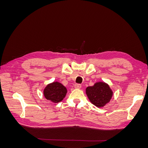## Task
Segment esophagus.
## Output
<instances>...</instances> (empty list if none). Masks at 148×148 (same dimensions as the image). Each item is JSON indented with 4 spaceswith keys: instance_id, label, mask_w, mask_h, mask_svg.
<instances>
[{
    "instance_id": "esophagus-1",
    "label": "esophagus",
    "mask_w": 148,
    "mask_h": 148,
    "mask_svg": "<svg viewBox=\"0 0 148 148\" xmlns=\"http://www.w3.org/2000/svg\"><path fill=\"white\" fill-rule=\"evenodd\" d=\"M74 87L76 89H80V88H81V87H82V85L80 84H75Z\"/></svg>"
}]
</instances>
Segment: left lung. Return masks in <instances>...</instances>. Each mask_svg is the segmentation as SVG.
Wrapping results in <instances>:
<instances>
[{"mask_svg":"<svg viewBox=\"0 0 148 148\" xmlns=\"http://www.w3.org/2000/svg\"><path fill=\"white\" fill-rule=\"evenodd\" d=\"M86 94L89 101L99 108L108 104L114 95L109 85L104 82H98L93 86L87 87Z\"/></svg>","mask_w":148,"mask_h":148,"instance_id":"1","label":"left lung"}]
</instances>
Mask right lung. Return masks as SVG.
Here are the masks:
<instances>
[{
	"mask_svg": "<svg viewBox=\"0 0 148 148\" xmlns=\"http://www.w3.org/2000/svg\"><path fill=\"white\" fill-rule=\"evenodd\" d=\"M67 89L62 83L53 82L48 84L43 90V95L46 99L53 103H58L64 99Z\"/></svg>",
	"mask_w": 148,
	"mask_h": 148,
	"instance_id": "right-lung-1",
	"label": "right lung"
}]
</instances>
